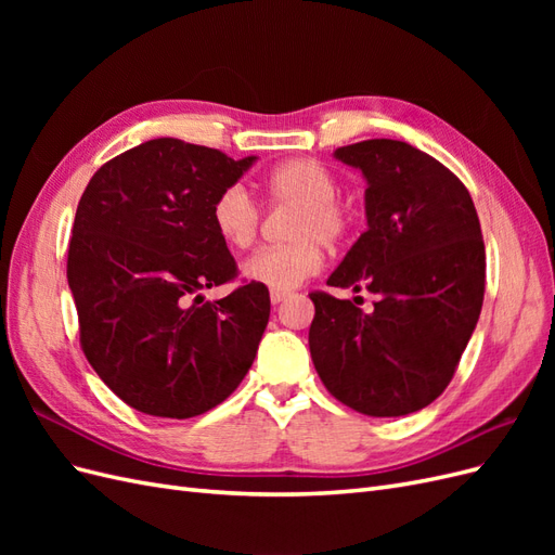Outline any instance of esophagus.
<instances>
[{"label": "esophagus", "mask_w": 555, "mask_h": 555, "mask_svg": "<svg viewBox=\"0 0 555 555\" xmlns=\"http://www.w3.org/2000/svg\"><path fill=\"white\" fill-rule=\"evenodd\" d=\"M287 296H289L287 292H271V304L278 306V304H282V300L287 298Z\"/></svg>", "instance_id": "esophagus-1"}]
</instances>
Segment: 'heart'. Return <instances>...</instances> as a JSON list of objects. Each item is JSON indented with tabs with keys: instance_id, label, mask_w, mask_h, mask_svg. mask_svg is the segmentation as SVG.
<instances>
[{
	"instance_id": "heart-1",
	"label": "heart",
	"mask_w": 555,
	"mask_h": 555,
	"mask_svg": "<svg viewBox=\"0 0 555 555\" xmlns=\"http://www.w3.org/2000/svg\"><path fill=\"white\" fill-rule=\"evenodd\" d=\"M338 178L328 166L310 157L282 162L266 176L263 192L273 204H296L298 215L292 227V245L261 247L241 266V275L261 287L289 292L312 278L324 263V245H338L349 231L351 217L338 196ZM210 222L217 236L229 247L245 249L257 236L259 210L241 188L231 184L212 201Z\"/></svg>"
}]
</instances>
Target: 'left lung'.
Masks as SVG:
<instances>
[{
	"label": "left lung",
	"instance_id": "8db88e82",
	"mask_svg": "<svg viewBox=\"0 0 555 555\" xmlns=\"http://www.w3.org/2000/svg\"><path fill=\"white\" fill-rule=\"evenodd\" d=\"M333 157L365 178L367 229L326 284L367 289L377 304L363 312L351 300L310 294L312 363L351 410L402 416L447 389L479 322V217L465 184L405 141H361Z\"/></svg>",
	"mask_w": 555,
	"mask_h": 555
}]
</instances>
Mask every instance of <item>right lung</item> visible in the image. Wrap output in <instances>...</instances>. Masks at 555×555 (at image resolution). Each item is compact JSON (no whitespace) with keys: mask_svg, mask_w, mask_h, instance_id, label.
I'll use <instances>...</instances> for the list:
<instances>
[{"mask_svg":"<svg viewBox=\"0 0 555 555\" xmlns=\"http://www.w3.org/2000/svg\"><path fill=\"white\" fill-rule=\"evenodd\" d=\"M257 162L153 139L99 169L80 196L66 280L94 373L133 410L190 418L236 389L271 314L261 284L220 300L236 275L212 201Z\"/></svg>","mask_w":555,"mask_h":555,"instance_id":"right-lung-1","label":"right lung"}]
</instances>
